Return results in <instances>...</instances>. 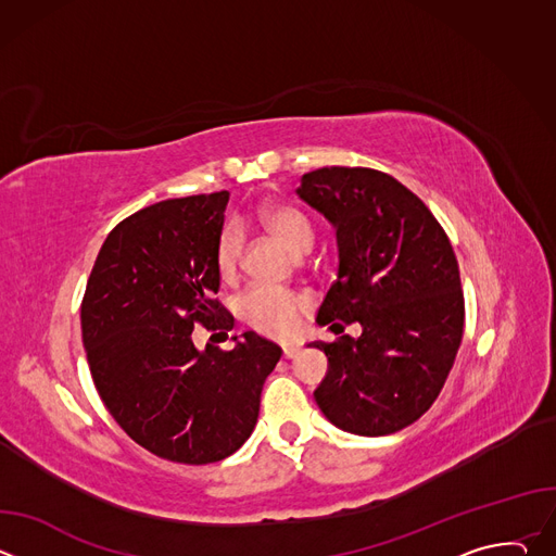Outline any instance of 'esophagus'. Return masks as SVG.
I'll use <instances>...</instances> for the list:
<instances>
[{
  "label": "esophagus",
  "mask_w": 556,
  "mask_h": 556,
  "mask_svg": "<svg viewBox=\"0 0 556 556\" xmlns=\"http://www.w3.org/2000/svg\"><path fill=\"white\" fill-rule=\"evenodd\" d=\"M299 356V348L296 345H286L283 348V358H296Z\"/></svg>",
  "instance_id": "1"
}]
</instances>
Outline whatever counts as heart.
I'll return each instance as SVG.
<instances>
[{
    "label": "heart",
    "mask_w": 556,
    "mask_h": 556,
    "mask_svg": "<svg viewBox=\"0 0 556 556\" xmlns=\"http://www.w3.org/2000/svg\"><path fill=\"white\" fill-rule=\"evenodd\" d=\"M260 224L275 237V240L290 251L292 255H305L314 244L312 222L290 204H264L257 213ZM242 257V235L232 224H228L217 240V270L222 279H232L240 268ZM305 301L301 294L273 288V286H253L247 290L237 307L242 319L270 337H286L294 330L299 312Z\"/></svg>",
    "instance_id": "obj_1"
}]
</instances>
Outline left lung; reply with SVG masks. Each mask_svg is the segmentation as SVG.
Returning a JSON list of instances; mask_svg holds the SVG:
<instances>
[{
  "instance_id": "obj_1",
  "label": "left lung",
  "mask_w": 556,
  "mask_h": 556,
  "mask_svg": "<svg viewBox=\"0 0 556 556\" xmlns=\"http://www.w3.org/2000/svg\"><path fill=\"white\" fill-rule=\"evenodd\" d=\"M296 195L337 230V281L316 324L363 328L358 339L307 343L328 356L314 401L341 431H401L435 403L462 343L464 296L448 237L418 195L376 169H316Z\"/></svg>"
}]
</instances>
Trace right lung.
<instances>
[{
    "instance_id": "obj_1",
    "label": "right lung",
    "mask_w": 556,
    "mask_h": 556,
    "mask_svg": "<svg viewBox=\"0 0 556 556\" xmlns=\"http://www.w3.org/2000/svg\"><path fill=\"white\" fill-rule=\"evenodd\" d=\"M228 191L165 200L103 242L81 305L92 380L121 429L157 457L208 464L253 433L281 348L244 332L232 350H198L193 326L232 330L213 299Z\"/></svg>"
}]
</instances>
